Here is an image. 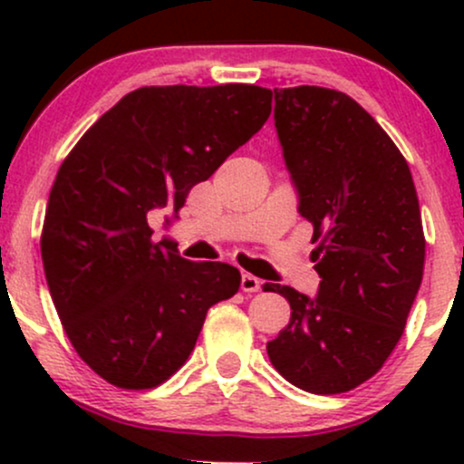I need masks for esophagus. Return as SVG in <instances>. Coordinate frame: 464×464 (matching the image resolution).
Masks as SVG:
<instances>
[{
	"label": "esophagus",
	"instance_id": "esophagus-1",
	"mask_svg": "<svg viewBox=\"0 0 464 464\" xmlns=\"http://www.w3.org/2000/svg\"><path fill=\"white\" fill-rule=\"evenodd\" d=\"M262 279H257V276L253 275H242V284H239V287H242V292H248V295H253V292H259L262 290Z\"/></svg>",
	"mask_w": 464,
	"mask_h": 464
}]
</instances>
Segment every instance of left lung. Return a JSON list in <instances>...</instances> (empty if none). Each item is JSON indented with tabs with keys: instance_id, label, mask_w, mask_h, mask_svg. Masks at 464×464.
I'll return each mask as SVG.
<instances>
[{
	"instance_id": "1",
	"label": "left lung",
	"mask_w": 464,
	"mask_h": 464,
	"mask_svg": "<svg viewBox=\"0 0 464 464\" xmlns=\"http://www.w3.org/2000/svg\"><path fill=\"white\" fill-rule=\"evenodd\" d=\"M275 129L321 285L316 299L264 285L292 310L266 349L290 384L340 395L384 366L406 327L425 264L417 189L395 141L347 93L275 89Z\"/></svg>"
}]
</instances>
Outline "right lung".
I'll return each instance as SVG.
<instances>
[{"label": "right lung", "mask_w": 464, "mask_h": 464, "mask_svg": "<svg viewBox=\"0 0 464 464\" xmlns=\"http://www.w3.org/2000/svg\"><path fill=\"white\" fill-rule=\"evenodd\" d=\"M270 111L273 92L257 84L141 87L58 168L41 233L47 287L69 343L109 384L146 391L169 380L207 310L239 290L236 266L154 244L148 211H179Z\"/></svg>", "instance_id": "right-lung-1"}]
</instances>
